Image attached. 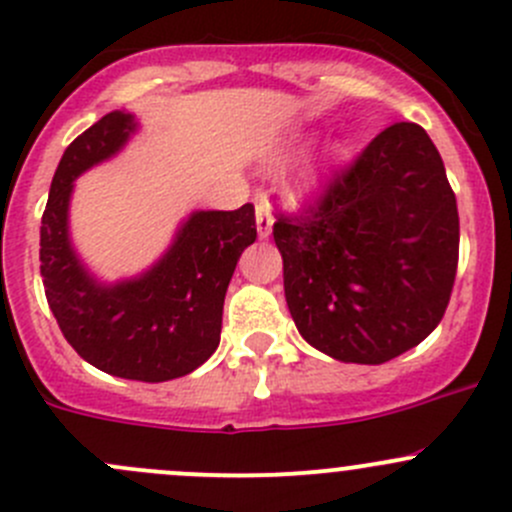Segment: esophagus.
<instances>
[{"mask_svg":"<svg viewBox=\"0 0 512 512\" xmlns=\"http://www.w3.org/2000/svg\"><path fill=\"white\" fill-rule=\"evenodd\" d=\"M255 220H257V235L260 240H267L272 235V225H275V218H272V208L265 198L257 200L255 208Z\"/></svg>","mask_w":512,"mask_h":512,"instance_id":"1","label":"esophagus"}]
</instances>
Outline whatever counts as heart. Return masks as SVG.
<instances>
[{
  "label": "heart",
  "instance_id": "heart-1",
  "mask_svg": "<svg viewBox=\"0 0 512 512\" xmlns=\"http://www.w3.org/2000/svg\"><path fill=\"white\" fill-rule=\"evenodd\" d=\"M289 156H292V148H289V146L275 148V151H272L270 156H267L265 163L275 168V165L285 163ZM322 173H324V165H309V168H304L302 173H299L297 178H294L292 198H302V195L312 193V190L319 185V180H322Z\"/></svg>",
  "mask_w": 512,
  "mask_h": 512
}]
</instances>
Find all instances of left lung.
<instances>
[{
    "label": "left lung",
    "instance_id": "obj_1",
    "mask_svg": "<svg viewBox=\"0 0 512 512\" xmlns=\"http://www.w3.org/2000/svg\"><path fill=\"white\" fill-rule=\"evenodd\" d=\"M272 235L289 314L332 359L384 364L443 319L458 267V208L416 123L381 131L334 173L314 208L280 215Z\"/></svg>",
    "mask_w": 512,
    "mask_h": 512
}]
</instances>
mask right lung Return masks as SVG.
Wrapping results in <instances>:
<instances>
[{"label": "right lung", "mask_w": 512, "mask_h": 512, "mask_svg": "<svg viewBox=\"0 0 512 512\" xmlns=\"http://www.w3.org/2000/svg\"><path fill=\"white\" fill-rule=\"evenodd\" d=\"M133 113L111 111L64 151L41 215V277L46 302L81 359L133 381L178 379L220 344L223 304L242 250L257 237L252 203L237 210H195L151 270L101 282L71 247L74 180L113 158L136 133Z\"/></svg>", "instance_id": "right-lung-1"}]
</instances>
